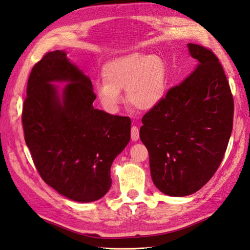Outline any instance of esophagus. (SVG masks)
I'll return each instance as SVG.
<instances>
[{
    "label": "esophagus",
    "instance_id": "obj_1",
    "mask_svg": "<svg viewBox=\"0 0 250 250\" xmlns=\"http://www.w3.org/2000/svg\"><path fill=\"white\" fill-rule=\"evenodd\" d=\"M139 138V129L136 125H133L131 127V139L132 141H137Z\"/></svg>",
    "mask_w": 250,
    "mask_h": 250
}]
</instances>
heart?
Returning <instances> with one entry per match:
<instances>
[{"label":"heart","mask_w":250,"mask_h":250,"mask_svg":"<svg viewBox=\"0 0 250 250\" xmlns=\"http://www.w3.org/2000/svg\"><path fill=\"white\" fill-rule=\"evenodd\" d=\"M103 81L96 90L99 100L108 111L118 109L125 89L126 100L141 111H149L159 105L167 90V66L158 54L139 52L116 57L103 67Z\"/></svg>","instance_id":"obj_1"}]
</instances>
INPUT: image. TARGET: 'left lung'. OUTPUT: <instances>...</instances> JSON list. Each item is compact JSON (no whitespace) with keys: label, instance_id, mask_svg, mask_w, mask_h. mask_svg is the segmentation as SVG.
Segmentation results:
<instances>
[{"label":"left lung","instance_id":"8db88e82","mask_svg":"<svg viewBox=\"0 0 250 250\" xmlns=\"http://www.w3.org/2000/svg\"><path fill=\"white\" fill-rule=\"evenodd\" d=\"M188 46L198 61L194 71L145 114L139 130L154 185L175 197L196 193L213 177L233 125V97L222 63L212 50Z\"/></svg>","mask_w":250,"mask_h":250}]
</instances>
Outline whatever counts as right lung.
Masks as SVG:
<instances>
[{
  "instance_id": "right-lung-1",
  "label": "right lung",
  "mask_w": 250,
  "mask_h": 250,
  "mask_svg": "<svg viewBox=\"0 0 250 250\" xmlns=\"http://www.w3.org/2000/svg\"><path fill=\"white\" fill-rule=\"evenodd\" d=\"M52 82L69 84L60 96ZM95 99L90 79L57 50L35 63L22 108L24 139L40 177L79 202L107 193L113 161L130 141L131 119L94 108Z\"/></svg>"
}]
</instances>
